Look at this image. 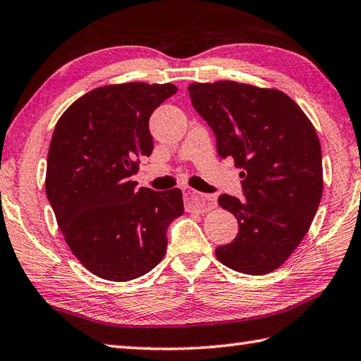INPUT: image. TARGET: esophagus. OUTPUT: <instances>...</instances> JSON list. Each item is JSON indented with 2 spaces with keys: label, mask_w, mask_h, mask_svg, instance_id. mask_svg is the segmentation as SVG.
Returning <instances> with one entry per match:
<instances>
[{
  "label": "esophagus",
  "mask_w": 361,
  "mask_h": 361,
  "mask_svg": "<svg viewBox=\"0 0 361 361\" xmlns=\"http://www.w3.org/2000/svg\"><path fill=\"white\" fill-rule=\"evenodd\" d=\"M185 202L188 204L189 209L199 211V213H207V211H211L216 208V199L208 195H203L195 192V190H186L185 192Z\"/></svg>",
  "instance_id": "obj_1"
}]
</instances>
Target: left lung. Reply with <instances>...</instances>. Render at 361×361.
<instances>
[{
	"mask_svg": "<svg viewBox=\"0 0 361 361\" xmlns=\"http://www.w3.org/2000/svg\"><path fill=\"white\" fill-rule=\"evenodd\" d=\"M188 90L216 134L219 157L241 169L244 199L219 197L239 233L217 247V259L249 275L279 269L305 238L322 197V152L313 123L279 89L216 81L192 82Z\"/></svg>",
	"mask_w": 361,
	"mask_h": 361,
	"instance_id": "8db88e82",
	"label": "left lung"
}]
</instances>
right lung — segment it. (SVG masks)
I'll return each mask as SVG.
<instances>
[{"mask_svg":"<svg viewBox=\"0 0 361 361\" xmlns=\"http://www.w3.org/2000/svg\"><path fill=\"white\" fill-rule=\"evenodd\" d=\"M176 86L109 84L78 98L56 123L45 190L63 239L94 275L128 281L150 272L167 228L185 211L180 189H137L131 175L150 157L148 120Z\"/></svg>","mask_w":361,"mask_h":361,"instance_id":"obj_1","label":"right lung"}]
</instances>
